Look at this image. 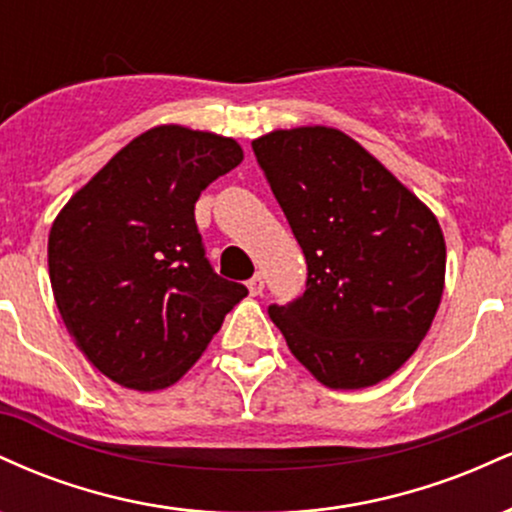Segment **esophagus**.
I'll use <instances>...</instances> for the list:
<instances>
[{
    "label": "esophagus",
    "mask_w": 512,
    "mask_h": 512,
    "mask_svg": "<svg viewBox=\"0 0 512 512\" xmlns=\"http://www.w3.org/2000/svg\"><path fill=\"white\" fill-rule=\"evenodd\" d=\"M248 289H250V296H260L264 291V276L262 274H255L252 279L248 281Z\"/></svg>",
    "instance_id": "1"
}]
</instances>
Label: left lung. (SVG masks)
Returning <instances> with one entry per match:
<instances>
[{"label": "left lung", "instance_id": "8db88e82", "mask_svg": "<svg viewBox=\"0 0 512 512\" xmlns=\"http://www.w3.org/2000/svg\"><path fill=\"white\" fill-rule=\"evenodd\" d=\"M252 151L308 264L303 296L269 305V317L322 385L380 383L436 317L445 281L436 216L339 129H279Z\"/></svg>", "mask_w": 512, "mask_h": 512}]
</instances>
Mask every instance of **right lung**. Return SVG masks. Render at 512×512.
Wrapping results in <instances>:
<instances>
[{
	"mask_svg": "<svg viewBox=\"0 0 512 512\" xmlns=\"http://www.w3.org/2000/svg\"><path fill=\"white\" fill-rule=\"evenodd\" d=\"M243 161L233 139L163 125L69 199L48 240L57 308L88 361L132 390H163L207 349L248 289L214 272L195 204Z\"/></svg>",
	"mask_w": 512,
	"mask_h": 512,
	"instance_id": "right-lung-1",
	"label": "right lung"
}]
</instances>
